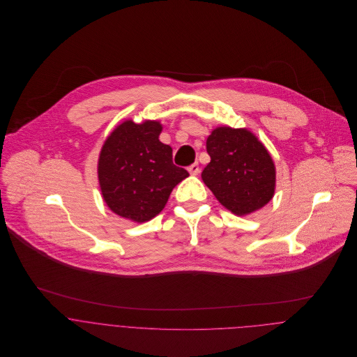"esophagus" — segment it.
<instances>
[{
  "instance_id": "1",
  "label": "esophagus",
  "mask_w": 357,
  "mask_h": 357,
  "mask_svg": "<svg viewBox=\"0 0 357 357\" xmlns=\"http://www.w3.org/2000/svg\"><path fill=\"white\" fill-rule=\"evenodd\" d=\"M188 172H190L192 176H197V174H199L201 167H199V165H198V163H194V165L188 166Z\"/></svg>"
}]
</instances>
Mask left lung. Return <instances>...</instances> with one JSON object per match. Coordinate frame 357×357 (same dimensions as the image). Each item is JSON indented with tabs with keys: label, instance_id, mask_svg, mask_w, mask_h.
<instances>
[{
	"label": "left lung",
	"instance_id": "obj_1",
	"mask_svg": "<svg viewBox=\"0 0 357 357\" xmlns=\"http://www.w3.org/2000/svg\"><path fill=\"white\" fill-rule=\"evenodd\" d=\"M210 162L202 180L235 215L262 208L275 195L276 167L265 146L246 128L218 126L206 140Z\"/></svg>",
	"mask_w": 357,
	"mask_h": 357
}]
</instances>
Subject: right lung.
<instances>
[{"instance_id":"obj_1","label":"right lung","mask_w":357,"mask_h":357,"mask_svg":"<svg viewBox=\"0 0 357 357\" xmlns=\"http://www.w3.org/2000/svg\"><path fill=\"white\" fill-rule=\"evenodd\" d=\"M162 125L126 119L105 139L98 162L102 199L115 214L146 222L158 215L173 188L190 174L173 165L172 147L159 140Z\"/></svg>"}]
</instances>
